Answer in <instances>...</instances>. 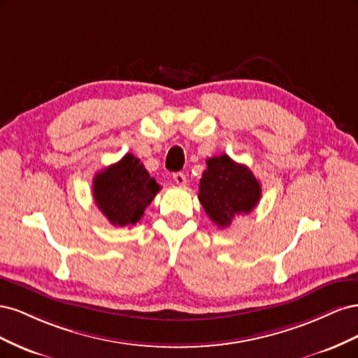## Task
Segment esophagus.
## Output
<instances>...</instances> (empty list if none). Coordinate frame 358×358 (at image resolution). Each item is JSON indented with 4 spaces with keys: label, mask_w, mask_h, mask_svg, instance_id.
I'll use <instances>...</instances> for the list:
<instances>
[{
    "label": "esophagus",
    "mask_w": 358,
    "mask_h": 358,
    "mask_svg": "<svg viewBox=\"0 0 358 358\" xmlns=\"http://www.w3.org/2000/svg\"><path fill=\"white\" fill-rule=\"evenodd\" d=\"M173 180H175L178 185L182 187V185H185V183H187V176L183 175L182 171H178V173H175V175H173Z\"/></svg>",
    "instance_id": "obj_1"
}]
</instances>
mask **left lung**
I'll return each mask as SVG.
<instances>
[{"label": "left lung", "instance_id": "8db88e82", "mask_svg": "<svg viewBox=\"0 0 358 358\" xmlns=\"http://www.w3.org/2000/svg\"><path fill=\"white\" fill-rule=\"evenodd\" d=\"M206 162L199 200L212 222L225 229L236 216L252 212L262 197V185L251 170L227 154Z\"/></svg>", "mask_w": 358, "mask_h": 358}]
</instances>
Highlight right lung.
Returning a JSON list of instances; mask_svg holds the SVG:
<instances>
[{
	"label": "right lung",
	"mask_w": 358,
	"mask_h": 358,
	"mask_svg": "<svg viewBox=\"0 0 358 358\" xmlns=\"http://www.w3.org/2000/svg\"><path fill=\"white\" fill-rule=\"evenodd\" d=\"M159 191V185L133 154L99 171L92 182V196L109 222L131 227Z\"/></svg>",
	"instance_id": "add662e5"
}]
</instances>
